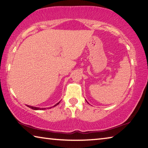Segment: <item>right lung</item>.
Masks as SVG:
<instances>
[{"label": "right lung", "mask_w": 148, "mask_h": 148, "mask_svg": "<svg viewBox=\"0 0 148 148\" xmlns=\"http://www.w3.org/2000/svg\"><path fill=\"white\" fill-rule=\"evenodd\" d=\"M60 101H59L58 103H57L56 105H54V106H53V107H55V106H56V105H58L60 103ZM28 107H29V108H32V109H33V110H45L46 108H52L53 107H49V108H40V107H33V106H30V105H27Z\"/></svg>", "instance_id": "add662e5"}]
</instances>
